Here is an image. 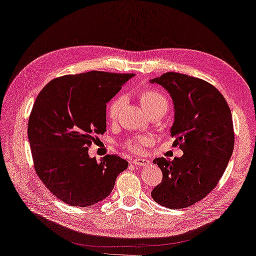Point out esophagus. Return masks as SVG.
<instances>
[{"label":"esophagus","mask_w":256,"mask_h":256,"mask_svg":"<svg viewBox=\"0 0 256 256\" xmlns=\"http://www.w3.org/2000/svg\"><path fill=\"white\" fill-rule=\"evenodd\" d=\"M132 163L134 165H138V166H148L151 163H150V160H146V158H136L134 160Z\"/></svg>","instance_id":"34e87169"}]
</instances>
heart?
<instances>
[{"instance_id": "b5f03b06", "label": "heart", "mask_w": 256, "mask_h": 256, "mask_svg": "<svg viewBox=\"0 0 256 256\" xmlns=\"http://www.w3.org/2000/svg\"><path fill=\"white\" fill-rule=\"evenodd\" d=\"M140 103L142 108L148 113V115H153V114H160L163 116L167 110H168V101L167 98L160 94V92L153 91V90H148L143 91L139 94ZM122 106V98L118 96L112 101L108 108V116L110 120H115L120 115ZM148 143V139L146 138H140L138 140L129 141L127 143V146L130 150H134V151H141V146L143 144Z\"/></svg>"}]
</instances>
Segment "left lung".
I'll return each instance as SVG.
<instances>
[{"instance_id":"1","label":"left lung","mask_w":256,"mask_h":256,"mask_svg":"<svg viewBox=\"0 0 256 256\" xmlns=\"http://www.w3.org/2000/svg\"><path fill=\"white\" fill-rule=\"evenodd\" d=\"M170 93L174 103L172 146L184 155L172 160L154 158L163 180L152 190L153 200L172 210L202 200L220 182L234 144L232 116L225 98L200 78L166 72L150 80Z\"/></svg>"}]
</instances>
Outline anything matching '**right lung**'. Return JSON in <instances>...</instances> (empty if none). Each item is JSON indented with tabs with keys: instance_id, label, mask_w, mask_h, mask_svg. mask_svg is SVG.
Here are the masks:
<instances>
[{
	"instance_id": "obj_1",
	"label": "right lung",
	"mask_w": 256,
	"mask_h": 256,
	"mask_svg": "<svg viewBox=\"0 0 256 256\" xmlns=\"http://www.w3.org/2000/svg\"><path fill=\"white\" fill-rule=\"evenodd\" d=\"M134 74L92 70L53 79L36 96L28 139L36 175L60 201L86 208L103 201L128 162L89 156L94 134L106 132V104Z\"/></svg>"
}]
</instances>
